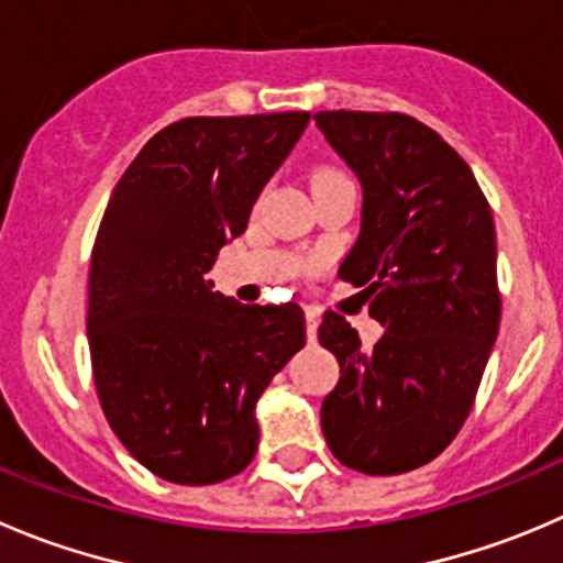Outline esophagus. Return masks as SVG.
<instances>
[{
	"label": "esophagus",
	"instance_id": "1",
	"mask_svg": "<svg viewBox=\"0 0 563 563\" xmlns=\"http://www.w3.org/2000/svg\"><path fill=\"white\" fill-rule=\"evenodd\" d=\"M305 330H308V341L313 343L316 330H319V313L313 308H308V313H305Z\"/></svg>",
	"mask_w": 563,
	"mask_h": 563
}]
</instances>
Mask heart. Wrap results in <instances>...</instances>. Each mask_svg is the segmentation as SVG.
I'll return each instance as SVG.
<instances>
[{
    "mask_svg": "<svg viewBox=\"0 0 563 563\" xmlns=\"http://www.w3.org/2000/svg\"><path fill=\"white\" fill-rule=\"evenodd\" d=\"M338 181H349V178L343 176L341 170H335V167H319V170L310 176V187L313 189H321L327 187V184H338Z\"/></svg>",
    "mask_w": 563,
    "mask_h": 563,
    "instance_id": "heart-1",
    "label": "heart"
}]
</instances>
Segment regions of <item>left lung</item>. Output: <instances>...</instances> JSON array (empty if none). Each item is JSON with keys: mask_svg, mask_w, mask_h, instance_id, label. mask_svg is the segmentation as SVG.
<instances>
[{"mask_svg": "<svg viewBox=\"0 0 563 563\" xmlns=\"http://www.w3.org/2000/svg\"><path fill=\"white\" fill-rule=\"evenodd\" d=\"M363 187L360 236L338 277L385 327L371 352L327 310L321 346L341 365L321 432L341 465L398 476L443 454L471 415L500 327L495 222L467 162L401 112H316Z\"/></svg>", "mask_w": 563, "mask_h": 563, "instance_id": "left-lung-1", "label": "left lung"}]
</instances>
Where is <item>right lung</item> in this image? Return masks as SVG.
I'll use <instances>...</instances> for the list:
<instances>
[{
  "instance_id": "obj_1",
  "label": "right lung",
  "mask_w": 563,
  "mask_h": 563,
  "mask_svg": "<svg viewBox=\"0 0 563 563\" xmlns=\"http://www.w3.org/2000/svg\"><path fill=\"white\" fill-rule=\"evenodd\" d=\"M308 120L170 123L101 217L87 302L92 379L120 443L165 482L203 487L242 473L258 449L255 401L305 346L299 305H242L206 275Z\"/></svg>"
}]
</instances>
